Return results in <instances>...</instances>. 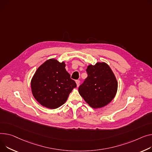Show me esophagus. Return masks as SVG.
<instances>
[{
	"label": "esophagus",
	"mask_w": 152,
	"mask_h": 152,
	"mask_svg": "<svg viewBox=\"0 0 152 152\" xmlns=\"http://www.w3.org/2000/svg\"><path fill=\"white\" fill-rule=\"evenodd\" d=\"M76 84H77V87H79V84H80V81L79 80H76Z\"/></svg>",
	"instance_id": "34e87169"
}]
</instances>
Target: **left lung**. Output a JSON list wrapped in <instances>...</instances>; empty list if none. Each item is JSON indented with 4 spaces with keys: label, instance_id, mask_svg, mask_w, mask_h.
Instances as JSON below:
<instances>
[{
    "label": "left lung",
    "instance_id": "8db88e82",
    "mask_svg": "<svg viewBox=\"0 0 152 152\" xmlns=\"http://www.w3.org/2000/svg\"><path fill=\"white\" fill-rule=\"evenodd\" d=\"M87 77L79 87V92L90 106L102 107L113 99L117 90V79L108 65L98 62L88 65Z\"/></svg>",
    "mask_w": 152,
    "mask_h": 152
}]
</instances>
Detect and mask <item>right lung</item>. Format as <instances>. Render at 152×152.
I'll return each mask as SVG.
<instances>
[{"mask_svg": "<svg viewBox=\"0 0 152 152\" xmlns=\"http://www.w3.org/2000/svg\"><path fill=\"white\" fill-rule=\"evenodd\" d=\"M64 62L49 59L40 66L32 79L34 96L42 106L56 109L64 104L73 88L74 80L65 68Z\"/></svg>", "mask_w": 152, "mask_h": 152, "instance_id": "obj_1", "label": "right lung"}]
</instances>
